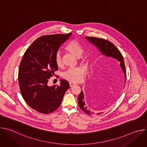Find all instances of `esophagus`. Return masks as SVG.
Returning a JSON list of instances; mask_svg holds the SVG:
<instances>
[{"label": "esophagus", "mask_w": 147, "mask_h": 147, "mask_svg": "<svg viewBox=\"0 0 147 147\" xmlns=\"http://www.w3.org/2000/svg\"><path fill=\"white\" fill-rule=\"evenodd\" d=\"M69 84H70V87H73L74 86H76V84H75V83L73 82H69Z\"/></svg>", "instance_id": "obj_1"}]
</instances>
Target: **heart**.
Segmentation results:
<instances>
[{
    "label": "heart",
    "instance_id": "b5f03b06",
    "mask_svg": "<svg viewBox=\"0 0 147 147\" xmlns=\"http://www.w3.org/2000/svg\"><path fill=\"white\" fill-rule=\"evenodd\" d=\"M65 49L77 57L80 56L84 52L82 44L77 40L69 41L65 46ZM55 62L58 67H60L62 65V59L59 53H56L55 56ZM84 74V71L81 67H71L63 73V77L71 82H77L82 80Z\"/></svg>",
    "mask_w": 147,
    "mask_h": 147
}]
</instances>
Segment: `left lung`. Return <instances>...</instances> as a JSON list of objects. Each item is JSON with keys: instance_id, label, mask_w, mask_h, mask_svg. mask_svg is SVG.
I'll list each match as a JSON object with an SVG mask.
<instances>
[{"instance_id": "1", "label": "left lung", "mask_w": 147, "mask_h": 147, "mask_svg": "<svg viewBox=\"0 0 147 147\" xmlns=\"http://www.w3.org/2000/svg\"><path fill=\"white\" fill-rule=\"evenodd\" d=\"M85 38L90 42L92 43L93 45L96 47L98 48V49L101 52L102 55H105L108 57H113L120 62V66L122 69V71L124 76L125 84V81H126V70H125L123 57L120 52L119 51V50L113 44H112L108 40L95 37L85 36ZM84 93L82 92V91L81 90V91L78 96V106L80 108V109L82 111L86 113L88 115L93 114L90 111L89 109H88V108L86 107V104L85 103L84 100ZM100 114H102V113H96V115H98Z\"/></svg>"}]
</instances>
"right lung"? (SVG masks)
<instances>
[{
	"label": "right lung",
	"instance_id": "1",
	"mask_svg": "<svg viewBox=\"0 0 147 147\" xmlns=\"http://www.w3.org/2000/svg\"><path fill=\"white\" fill-rule=\"evenodd\" d=\"M67 34L40 36L26 50L18 70L21 94L28 105L39 113L48 114L60 105L69 82L60 80L59 86H48L50 77L58 70L55 56L60 46L70 37Z\"/></svg>",
	"mask_w": 147,
	"mask_h": 147
}]
</instances>
